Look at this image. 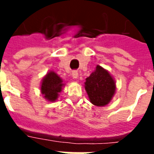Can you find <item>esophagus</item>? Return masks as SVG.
<instances>
[{
  "mask_svg": "<svg viewBox=\"0 0 154 154\" xmlns=\"http://www.w3.org/2000/svg\"><path fill=\"white\" fill-rule=\"evenodd\" d=\"M72 77H73L74 79H75V80H76V79H78V77H79V74H78L76 71H74V72L72 73Z\"/></svg>",
  "mask_w": 154,
  "mask_h": 154,
  "instance_id": "34e87169",
  "label": "esophagus"
}]
</instances>
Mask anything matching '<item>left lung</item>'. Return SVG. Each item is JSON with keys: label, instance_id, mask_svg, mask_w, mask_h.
Segmentation results:
<instances>
[{"label": "left lung", "instance_id": "1", "mask_svg": "<svg viewBox=\"0 0 154 154\" xmlns=\"http://www.w3.org/2000/svg\"><path fill=\"white\" fill-rule=\"evenodd\" d=\"M84 84L90 102L98 107L109 104L116 91L115 79L107 69L99 65L86 78Z\"/></svg>", "mask_w": 154, "mask_h": 154}]
</instances>
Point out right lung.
Wrapping results in <instances>:
<instances>
[{"mask_svg": "<svg viewBox=\"0 0 154 154\" xmlns=\"http://www.w3.org/2000/svg\"><path fill=\"white\" fill-rule=\"evenodd\" d=\"M64 86L65 83L63 80L56 72L51 70L47 72L42 79L40 92L45 100L49 102H56Z\"/></svg>", "mask_w": 154, "mask_h": 154, "instance_id": "1", "label": "right lung"}]
</instances>
